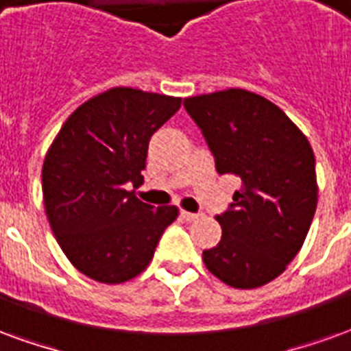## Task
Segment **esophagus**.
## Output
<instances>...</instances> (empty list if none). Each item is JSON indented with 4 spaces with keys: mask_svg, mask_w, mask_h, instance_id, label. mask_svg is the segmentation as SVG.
Masks as SVG:
<instances>
[{
    "mask_svg": "<svg viewBox=\"0 0 351 351\" xmlns=\"http://www.w3.org/2000/svg\"><path fill=\"white\" fill-rule=\"evenodd\" d=\"M180 215H182L186 221H195L197 217H199V215L193 214V212H186V210H182V212H180Z\"/></svg>",
    "mask_w": 351,
    "mask_h": 351,
    "instance_id": "esophagus-1",
    "label": "esophagus"
}]
</instances>
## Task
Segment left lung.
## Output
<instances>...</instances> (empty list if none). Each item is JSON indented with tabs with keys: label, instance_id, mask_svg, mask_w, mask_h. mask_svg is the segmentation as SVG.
<instances>
[{
	"label": "left lung",
	"instance_id": "1",
	"mask_svg": "<svg viewBox=\"0 0 351 351\" xmlns=\"http://www.w3.org/2000/svg\"><path fill=\"white\" fill-rule=\"evenodd\" d=\"M184 108L199 124L219 175L241 188L215 215L221 240L202 261L232 288H258L287 269L313 223L318 184L314 152L281 108L245 89L189 96Z\"/></svg>",
	"mask_w": 351,
	"mask_h": 351
}]
</instances>
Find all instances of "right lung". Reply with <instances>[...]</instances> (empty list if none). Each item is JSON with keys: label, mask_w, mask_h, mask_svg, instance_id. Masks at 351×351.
<instances>
[{"label": "right lung", "mask_w": 351, "mask_h": 351, "mask_svg": "<svg viewBox=\"0 0 351 351\" xmlns=\"http://www.w3.org/2000/svg\"><path fill=\"white\" fill-rule=\"evenodd\" d=\"M182 98L113 87L64 121L43 163V197L51 232L72 266L119 285L154 256L176 206H150L126 186L143 184L149 141L180 110Z\"/></svg>", "instance_id": "add662e5"}]
</instances>
